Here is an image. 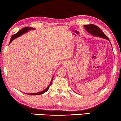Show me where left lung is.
Here are the masks:
<instances>
[{
    "instance_id": "8db88e82",
    "label": "left lung",
    "mask_w": 121,
    "mask_h": 121,
    "mask_svg": "<svg viewBox=\"0 0 121 121\" xmlns=\"http://www.w3.org/2000/svg\"><path fill=\"white\" fill-rule=\"evenodd\" d=\"M84 28H85L86 30L88 33H90V34L92 35L93 36L102 38L107 39V40H109L108 37L102 31V30H101V29H100L99 27L95 25H93V24H90V25H84Z\"/></svg>"
}]
</instances>
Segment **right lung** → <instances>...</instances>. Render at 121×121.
Masks as SVG:
<instances>
[{"mask_svg": "<svg viewBox=\"0 0 121 121\" xmlns=\"http://www.w3.org/2000/svg\"><path fill=\"white\" fill-rule=\"evenodd\" d=\"M35 30L34 28H33V27H24V28H22L21 29V30H19L18 31V33H17L16 34L13 35L11 37V40H10V42H9V43H11L13 41V40H14V39H16L17 38H18L19 37H20V36H21L22 35H23L25 33H26L27 32H28L29 31H30V30ZM53 77H54V75H53V77H52V79H51V81L50 83L48 85V86L46 89L43 90V91H40V92H37V93H33V94H27V95H41V94H43L45 93L47 91H48L49 88V86H50L52 84V80H53Z\"/></svg>", "mask_w": 121, "mask_h": 121, "instance_id": "add662e5", "label": "right lung"}]
</instances>
